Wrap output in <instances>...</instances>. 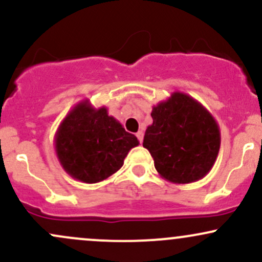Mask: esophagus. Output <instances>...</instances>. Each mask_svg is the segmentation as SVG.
I'll use <instances>...</instances> for the list:
<instances>
[{
  "label": "esophagus",
  "instance_id": "esophagus-1",
  "mask_svg": "<svg viewBox=\"0 0 262 262\" xmlns=\"http://www.w3.org/2000/svg\"><path fill=\"white\" fill-rule=\"evenodd\" d=\"M143 137H144V133H143V130L138 132V133H137V138H138V139H139L140 143L143 142Z\"/></svg>",
  "mask_w": 262,
  "mask_h": 262
}]
</instances>
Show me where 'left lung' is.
Segmentation results:
<instances>
[{
    "mask_svg": "<svg viewBox=\"0 0 262 262\" xmlns=\"http://www.w3.org/2000/svg\"><path fill=\"white\" fill-rule=\"evenodd\" d=\"M143 146L163 179L189 184L203 179L216 162L221 137L212 114L189 94L174 92L151 111Z\"/></svg>",
    "mask_w": 262,
    "mask_h": 262,
    "instance_id": "8db88e82",
    "label": "left lung"
}]
</instances>
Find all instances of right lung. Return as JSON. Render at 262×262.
Masks as SVG:
<instances>
[{"instance_id": "right-lung-1", "label": "right lung", "mask_w": 262, "mask_h": 262, "mask_svg": "<svg viewBox=\"0 0 262 262\" xmlns=\"http://www.w3.org/2000/svg\"><path fill=\"white\" fill-rule=\"evenodd\" d=\"M139 145L107 107L94 108L89 99L74 105L54 134V150L66 173L82 183L108 179L124 164L129 150Z\"/></svg>"}]
</instances>
